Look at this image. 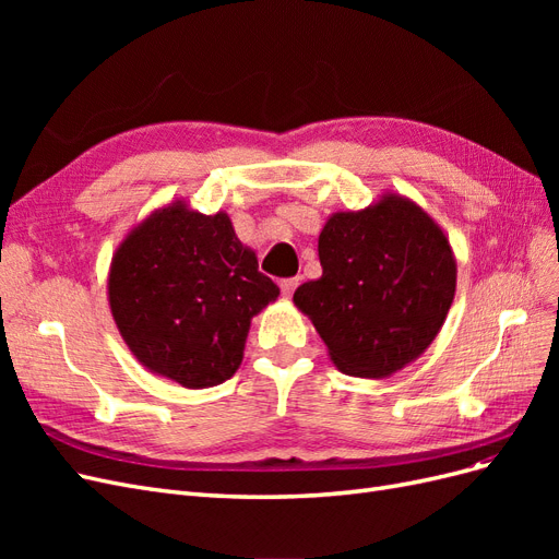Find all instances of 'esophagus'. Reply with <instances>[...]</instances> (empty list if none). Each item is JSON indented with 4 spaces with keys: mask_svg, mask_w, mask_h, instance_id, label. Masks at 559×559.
I'll use <instances>...</instances> for the list:
<instances>
[{
    "mask_svg": "<svg viewBox=\"0 0 559 559\" xmlns=\"http://www.w3.org/2000/svg\"><path fill=\"white\" fill-rule=\"evenodd\" d=\"M296 286H298V277H289V280H282V282H280V289H282V294H284L286 298L294 296Z\"/></svg>",
    "mask_w": 559,
    "mask_h": 559,
    "instance_id": "34e87169",
    "label": "esophagus"
}]
</instances>
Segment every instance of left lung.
I'll return each mask as SVG.
<instances>
[{"instance_id":"left-lung-1","label":"left lung","mask_w":559,"mask_h":559,"mask_svg":"<svg viewBox=\"0 0 559 559\" xmlns=\"http://www.w3.org/2000/svg\"><path fill=\"white\" fill-rule=\"evenodd\" d=\"M319 280L294 306L337 370L382 380L419 359L443 329L456 289L445 230L415 200L384 191L364 210L333 212L319 233Z\"/></svg>"}]
</instances>
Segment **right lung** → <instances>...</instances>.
Returning <instances> with one entry per match:
<instances>
[{
  "label": "right lung",
  "mask_w": 559,
  "mask_h": 559,
  "mask_svg": "<svg viewBox=\"0 0 559 559\" xmlns=\"http://www.w3.org/2000/svg\"><path fill=\"white\" fill-rule=\"evenodd\" d=\"M277 296L230 216L202 214L183 198L126 233L107 275L109 310L134 359L186 389L235 376L251 319Z\"/></svg>",
  "instance_id": "obj_1"
}]
</instances>
